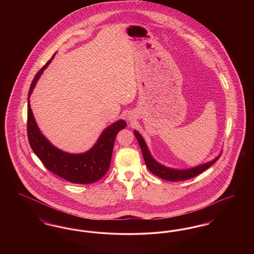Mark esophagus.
<instances>
[{
    "label": "esophagus",
    "instance_id": "1",
    "mask_svg": "<svg viewBox=\"0 0 254 254\" xmlns=\"http://www.w3.org/2000/svg\"><path fill=\"white\" fill-rule=\"evenodd\" d=\"M127 120L128 122H131L134 120V117H133V115L131 114V113H130V114L128 113V114L127 115Z\"/></svg>",
    "mask_w": 254,
    "mask_h": 254
}]
</instances>
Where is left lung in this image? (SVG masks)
I'll use <instances>...</instances> for the list:
<instances>
[{
    "label": "left lung",
    "instance_id": "left-lung-1",
    "mask_svg": "<svg viewBox=\"0 0 254 254\" xmlns=\"http://www.w3.org/2000/svg\"><path fill=\"white\" fill-rule=\"evenodd\" d=\"M134 135L141 147L143 157L145 160L147 169H149V171L152 172L154 175H156L164 180H167V181H183V180H187V179L195 177L196 175L202 173L203 171H205V169L211 167L222 154V152H220L219 155L214 159H212L211 161L206 162L205 164H201L199 166H196V167L190 168V169H173V168H169V167H166V166L160 164L153 158L147 147L145 139L143 138V136L140 133L138 132L137 130H134Z\"/></svg>",
    "mask_w": 254,
    "mask_h": 254
}]
</instances>
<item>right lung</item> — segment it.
Instances as JSON below:
<instances>
[{
  "mask_svg": "<svg viewBox=\"0 0 254 254\" xmlns=\"http://www.w3.org/2000/svg\"><path fill=\"white\" fill-rule=\"evenodd\" d=\"M54 55L37 73L29 88L27 103V136L29 145L44 166L61 178L74 184H91L100 180L108 172L116 135L127 127V123L120 119L109 125L100 134L93 146L83 153L65 152L52 145L37 125L30 108L29 98L38 80L49 66Z\"/></svg>",
  "mask_w": 254,
  "mask_h": 254,
  "instance_id": "1",
  "label": "right lung"
}]
</instances>
